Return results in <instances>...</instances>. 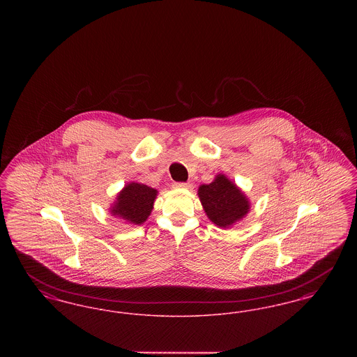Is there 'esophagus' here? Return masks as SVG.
<instances>
[{
  "label": "esophagus",
  "instance_id": "esophagus-1",
  "mask_svg": "<svg viewBox=\"0 0 357 357\" xmlns=\"http://www.w3.org/2000/svg\"><path fill=\"white\" fill-rule=\"evenodd\" d=\"M172 187L174 188H191L192 185L191 183H185V182H179V183H174Z\"/></svg>",
  "mask_w": 357,
  "mask_h": 357
}]
</instances>
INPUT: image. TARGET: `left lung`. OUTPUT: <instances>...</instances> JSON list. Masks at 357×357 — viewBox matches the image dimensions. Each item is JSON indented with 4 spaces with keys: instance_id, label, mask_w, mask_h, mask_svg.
I'll return each mask as SVG.
<instances>
[{
    "instance_id": "8db88e82",
    "label": "left lung",
    "mask_w": 357,
    "mask_h": 357,
    "mask_svg": "<svg viewBox=\"0 0 357 357\" xmlns=\"http://www.w3.org/2000/svg\"><path fill=\"white\" fill-rule=\"evenodd\" d=\"M198 197L207 218L215 226L229 229L242 221L250 211V201L225 174L215 175L208 185H201Z\"/></svg>"
}]
</instances>
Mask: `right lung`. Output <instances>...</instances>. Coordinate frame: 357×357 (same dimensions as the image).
<instances>
[{"instance_id":"add662e5","label":"right lung","mask_w":357,"mask_h":357,"mask_svg":"<svg viewBox=\"0 0 357 357\" xmlns=\"http://www.w3.org/2000/svg\"><path fill=\"white\" fill-rule=\"evenodd\" d=\"M156 195L158 190L153 187L130 182L118 192L109 213L130 225H142L150 217Z\"/></svg>"}]
</instances>
